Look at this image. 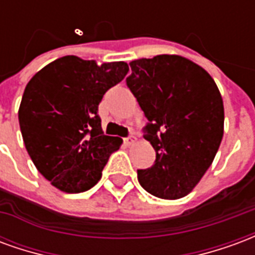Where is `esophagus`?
Here are the masks:
<instances>
[{
  "label": "esophagus",
  "instance_id": "1",
  "mask_svg": "<svg viewBox=\"0 0 255 255\" xmlns=\"http://www.w3.org/2000/svg\"><path fill=\"white\" fill-rule=\"evenodd\" d=\"M136 142V138L133 136V135H129L128 138H124V143L127 144V146H131V144H133Z\"/></svg>",
  "mask_w": 255,
  "mask_h": 255
}]
</instances>
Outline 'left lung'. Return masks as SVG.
<instances>
[{"instance_id": "8db88e82", "label": "left lung", "mask_w": 255, "mask_h": 255, "mask_svg": "<svg viewBox=\"0 0 255 255\" xmlns=\"http://www.w3.org/2000/svg\"><path fill=\"white\" fill-rule=\"evenodd\" d=\"M127 86L147 117L144 138L154 165L139 169L140 186L154 197L179 199L212 165L224 133V104L202 67L177 54L129 63Z\"/></svg>"}]
</instances>
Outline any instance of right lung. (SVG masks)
<instances>
[{
	"instance_id": "obj_1",
	"label": "right lung",
	"mask_w": 255,
	"mask_h": 255,
	"mask_svg": "<svg viewBox=\"0 0 255 255\" xmlns=\"http://www.w3.org/2000/svg\"><path fill=\"white\" fill-rule=\"evenodd\" d=\"M129 71L124 61L97 64L64 56L36 72L19 108L20 131L31 160L60 191L94 187L122 138L104 135L98 105Z\"/></svg>"
}]
</instances>
